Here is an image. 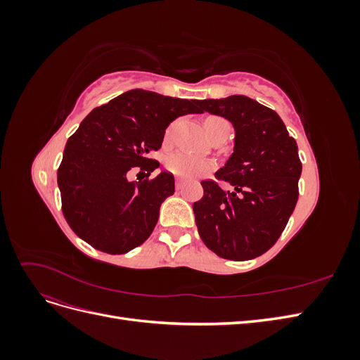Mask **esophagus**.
<instances>
[{
    "instance_id": "obj_1",
    "label": "esophagus",
    "mask_w": 360,
    "mask_h": 360,
    "mask_svg": "<svg viewBox=\"0 0 360 360\" xmlns=\"http://www.w3.org/2000/svg\"><path fill=\"white\" fill-rule=\"evenodd\" d=\"M176 188H177V189H181V188H183V180H181V179H177V180H176Z\"/></svg>"
}]
</instances>
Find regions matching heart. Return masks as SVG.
I'll return each instance as SVG.
<instances>
[{
	"label": "heart",
	"mask_w": 360,
	"mask_h": 360,
	"mask_svg": "<svg viewBox=\"0 0 360 360\" xmlns=\"http://www.w3.org/2000/svg\"><path fill=\"white\" fill-rule=\"evenodd\" d=\"M228 124L224 118L221 117H207L204 126L207 134H212L213 130H216L219 126ZM174 130V124L168 129L167 132V139L171 138ZM167 168L172 174H176L179 177H197V176H204V174L212 171V163L207 162L204 159L195 158L189 153H184V151H177V153H172L167 159Z\"/></svg>",
	"instance_id": "1"
}]
</instances>
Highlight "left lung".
Wrapping results in <instances>:
<instances>
[{"mask_svg": "<svg viewBox=\"0 0 360 360\" xmlns=\"http://www.w3.org/2000/svg\"><path fill=\"white\" fill-rule=\"evenodd\" d=\"M198 105L201 112L225 117L236 129L233 156L216 180L201 181L204 197L193 202L198 233L222 258L252 259L278 242L296 207L302 174L296 139L274 110L246 96ZM219 181L233 191H224Z\"/></svg>", "mask_w": 360, "mask_h": 360, "instance_id": "1", "label": "left lung"}]
</instances>
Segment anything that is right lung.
<instances>
[{
	"instance_id": "right-lung-1",
	"label": "right lung",
	"mask_w": 360,
	"mask_h": 360,
	"mask_svg": "<svg viewBox=\"0 0 360 360\" xmlns=\"http://www.w3.org/2000/svg\"><path fill=\"white\" fill-rule=\"evenodd\" d=\"M200 112L198 101L130 90L86 115L58 168L61 209L75 234L114 255L143 245L174 193L172 174L150 177L159 162L148 155L162 147L172 120ZM135 167L148 177L130 182Z\"/></svg>"
}]
</instances>
